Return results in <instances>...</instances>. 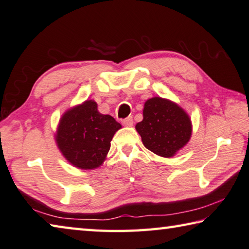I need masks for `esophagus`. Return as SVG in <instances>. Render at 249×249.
<instances>
[{
    "label": "esophagus",
    "mask_w": 249,
    "mask_h": 249,
    "mask_svg": "<svg viewBox=\"0 0 249 249\" xmlns=\"http://www.w3.org/2000/svg\"><path fill=\"white\" fill-rule=\"evenodd\" d=\"M122 123H123L124 126H132L134 121H133V116H128L126 117V119H124L123 121H122Z\"/></svg>",
    "instance_id": "obj_1"
}]
</instances>
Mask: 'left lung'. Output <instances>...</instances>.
I'll use <instances>...</instances> for the list:
<instances>
[{"instance_id":"1","label":"left lung","mask_w":249,"mask_h":249,"mask_svg":"<svg viewBox=\"0 0 249 249\" xmlns=\"http://www.w3.org/2000/svg\"><path fill=\"white\" fill-rule=\"evenodd\" d=\"M142 115L143 120L136 124V129L143 146L158 156L173 157L192 136L189 116L166 99H149L144 103Z\"/></svg>"}]
</instances>
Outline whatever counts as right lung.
Listing matches in <instances>:
<instances>
[{"label": "right lung", "instance_id": "add662e5", "mask_svg": "<svg viewBox=\"0 0 249 249\" xmlns=\"http://www.w3.org/2000/svg\"><path fill=\"white\" fill-rule=\"evenodd\" d=\"M121 127L111 115L98 111L96 102L85 101L62 116L55 137L57 147L76 168L96 169L105 161L111 140Z\"/></svg>", "mask_w": 249, "mask_h": 249}]
</instances>
